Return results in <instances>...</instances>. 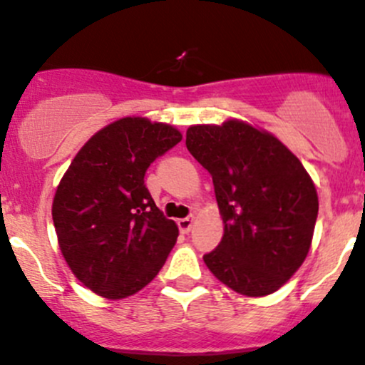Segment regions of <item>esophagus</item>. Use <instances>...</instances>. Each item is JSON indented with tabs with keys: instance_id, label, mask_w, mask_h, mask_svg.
<instances>
[{
	"instance_id": "34e87169",
	"label": "esophagus",
	"mask_w": 365,
	"mask_h": 365,
	"mask_svg": "<svg viewBox=\"0 0 365 365\" xmlns=\"http://www.w3.org/2000/svg\"><path fill=\"white\" fill-rule=\"evenodd\" d=\"M194 227V217H187V218H180L178 220V229L182 234H189Z\"/></svg>"
}]
</instances>
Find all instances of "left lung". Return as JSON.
Masks as SVG:
<instances>
[{
  "mask_svg": "<svg viewBox=\"0 0 365 365\" xmlns=\"http://www.w3.org/2000/svg\"><path fill=\"white\" fill-rule=\"evenodd\" d=\"M185 145L212 175L224 222L205 264L234 292H276L312 248L318 194L309 173L274 134L240 118L190 125Z\"/></svg>",
  "mask_w": 365,
  "mask_h": 365,
  "instance_id": "1",
  "label": "left lung"
}]
</instances>
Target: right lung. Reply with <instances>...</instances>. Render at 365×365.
<instances>
[{
	"label": "right lung",
	"instance_id": "1",
	"mask_svg": "<svg viewBox=\"0 0 365 365\" xmlns=\"http://www.w3.org/2000/svg\"><path fill=\"white\" fill-rule=\"evenodd\" d=\"M182 133L124 117L92 134L61 178L52 202L59 250L71 273L101 297H129L155 278L178 237L145 187L148 166Z\"/></svg>",
	"mask_w": 365,
	"mask_h": 365
}]
</instances>
